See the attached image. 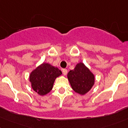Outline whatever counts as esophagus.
Segmentation results:
<instances>
[{"label": "esophagus", "instance_id": "obj_1", "mask_svg": "<svg viewBox=\"0 0 128 128\" xmlns=\"http://www.w3.org/2000/svg\"><path fill=\"white\" fill-rule=\"evenodd\" d=\"M62 72H63V74H64V75H66L67 74V73H68V71H67L66 69H63Z\"/></svg>", "mask_w": 128, "mask_h": 128}]
</instances>
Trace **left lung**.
Wrapping results in <instances>:
<instances>
[{"mask_svg": "<svg viewBox=\"0 0 128 128\" xmlns=\"http://www.w3.org/2000/svg\"><path fill=\"white\" fill-rule=\"evenodd\" d=\"M67 76L72 89L81 95L88 92L94 84V76L82 63L76 64Z\"/></svg>", "mask_w": 128, "mask_h": 128, "instance_id": "8db88e82", "label": "left lung"}]
</instances>
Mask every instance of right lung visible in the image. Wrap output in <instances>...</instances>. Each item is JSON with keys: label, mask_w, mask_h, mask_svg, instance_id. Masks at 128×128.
Listing matches in <instances>:
<instances>
[{"label": "right lung", "mask_w": 128, "mask_h": 128, "mask_svg": "<svg viewBox=\"0 0 128 128\" xmlns=\"http://www.w3.org/2000/svg\"><path fill=\"white\" fill-rule=\"evenodd\" d=\"M62 74V72L56 67L43 63L31 73L30 81L34 91L44 96L52 90L56 78Z\"/></svg>", "instance_id": "right-lung-1"}]
</instances>
